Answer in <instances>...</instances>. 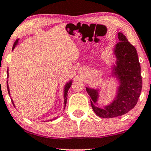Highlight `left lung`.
<instances>
[{"label":"left lung","mask_w":151,"mask_h":151,"mask_svg":"<svg viewBox=\"0 0 151 151\" xmlns=\"http://www.w3.org/2000/svg\"><path fill=\"white\" fill-rule=\"evenodd\" d=\"M119 42L114 47L115 65L111 67V77L116 78L119 86L115 98L103 107L98 106L99 89L86 87L91 98L93 111L101 118H114L124 115L134 108L142 89L141 65L136 49L122 32H118Z\"/></svg>","instance_id":"8db88e82"}]
</instances>
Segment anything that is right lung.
Masks as SVG:
<instances>
[{
  "instance_id": "1",
  "label": "right lung",
  "mask_w": 151,
  "mask_h": 151,
  "mask_svg": "<svg viewBox=\"0 0 151 151\" xmlns=\"http://www.w3.org/2000/svg\"><path fill=\"white\" fill-rule=\"evenodd\" d=\"M18 40H19V39H17L16 40H15L14 45H13V48H12V50H13L15 49V47H16L17 45L18 44ZM7 74H8V77H7V78H8V71H7ZM72 80L71 79V80L69 81L68 82L66 83L65 86H64V104H65V106H64V109H65V106H66V104H67V92H68V90L70 89V88L71 87V85H72ZM7 88H8V93H9V95L10 96V89H9V86H8V81H7ZM11 101H12V103H13V106H14L15 107L14 102H13L12 99H11ZM57 118H58V117H57ZM57 118H54V119H50V120H48V121L55 120V119H56Z\"/></svg>"
}]
</instances>
